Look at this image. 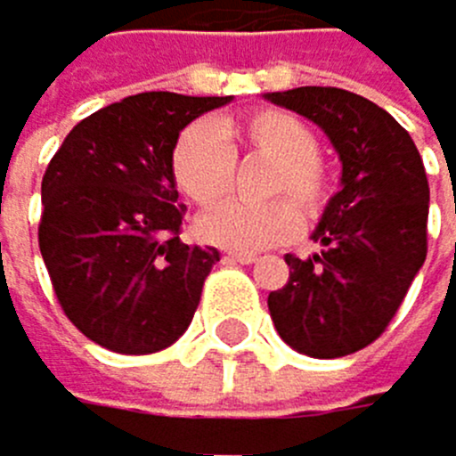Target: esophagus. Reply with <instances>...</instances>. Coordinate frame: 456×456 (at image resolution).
I'll use <instances>...</instances> for the list:
<instances>
[{
	"mask_svg": "<svg viewBox=\"0 0 456 456\" xmlns=\"http://www.w3.org/2000/svg\"><path fill=\"white\" fill-rule=\"evenodd\" d=\"M226 261H232V264H255V261H258V255H255V252H226Z\"/></svg>",
	"mask_w": 456,
	"mask_h": 456,
	"instance_id": "1",
	"label": "esophagus"
}]
</instances>
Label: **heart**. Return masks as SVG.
Instances as JSON below:
<instances>
[{"mask_svg":"<svg viewBox=\"0 0 456 456\" xmlns=\"http://www.w3.org/2000/svg\"><path fill=\"white\" fill-rule=\"evenodd\" d=\"M314 150L318 142L304 118L286 110H258L216 127L190 124L173 144L170 173L187 201L212 207L232 190L235 159L240 152H255L269 159L261 192L289 195L304 216L314 218L329 198V173ZM294 205L286 198H269L261 204L230 201L204 212L195 221V232L221 249L261 252L297 232L300 218Z\"/></svg>","mask_w":456,"mask_h":456,"instance_id":"heart-1","label":"heart"}]
</instances>
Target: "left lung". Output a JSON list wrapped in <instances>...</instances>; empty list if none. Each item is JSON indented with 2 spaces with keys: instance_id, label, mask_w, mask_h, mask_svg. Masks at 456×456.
<instances>
[{
  "instance_id": "left-lung-1",
  "label": "left lung",
  "mask_w": 456,
  "mask_h": 456,
  "mask_svg": "<svg viewBox=\"0 0 456 456\" xmlns=\"http://www.w3.org/2000/svg\"><path fill=\"white\" fill-rule=\"evenodd\" d=\"M326 133L340 190L312 232L321 249L286 255L289 281L269 292L278 335L309 357H343L378 340L426 261L428 178L411 135L363 95L340 87L266 93Z\"/></svg>"
}]
</instances>
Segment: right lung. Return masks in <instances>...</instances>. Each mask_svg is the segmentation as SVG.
I'll return each mask as SVG.
<instances>
[{
    "mask_svg": "<svg viewBox=\"0 0 456 456\" xmlns=\"http://www.w3.org/2000/svg\"><path fill=\"white\" fill-rule=\"evenodd\" d=\"M232 95L138 93L82 118L42 178L39 249L73 326L118 354L187 332L218 249L178 238V133Z\"/></svg>",
    "mask_w": 456,
    "mask_h": 456,
    "instance_id": "right-lung-1",
    "label": "right lung"
}]
</instances>
